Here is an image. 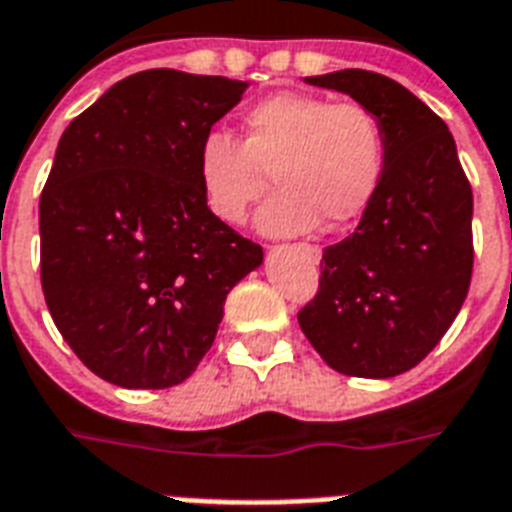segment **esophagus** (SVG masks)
Returning <instances> with one entry per match:
<instances>
[{"instance_id":"obj_1","label":"esophagus","mask_w":512,"mask_h":512,"mask_svg":"<svg viewBox=\"0 0 512 512\" xmlns=\"http://www.w3.org/2000/svg\"><path fill=\"white\" fill-rule=\"evenodd\" d=\"M303 252L308 255V260H311V263H319L321 260V249L313 247V244H303Z\"/></svg>"}]
</instances>
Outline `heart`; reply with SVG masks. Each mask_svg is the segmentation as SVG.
Listing matches in <instances>:
<instances>
[{
  "label": "heart",
  "mask_w": 512,
  "mask_h": 512,
  "mask_svg": "<svg viewBox=\"0 0 512 512\" xmlns=\"http://www.w3.org/2000/svg\"><path fill=\"white\" fill-rule=\"evenodd\" d=\"M257 212L265 236H295L324 220L337 228L356 220L385 172V127L372 108L335 103L305 92H279L244 116V140L215 130L201 140L196 180L217 220L241 223L268 188Z\"/></svg>",
  "instance_id": "heart-1"
}]
</instances>
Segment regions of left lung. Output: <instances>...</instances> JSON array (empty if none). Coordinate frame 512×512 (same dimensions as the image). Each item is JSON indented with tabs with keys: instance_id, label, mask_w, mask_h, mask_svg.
<instances>
[{
	"instance_id": "obj_1",
	"label": "left lung",
	"mask_w": 512,
	"mask_h": 512,
	"mask_svg": "<svg viewBox=\"0 0 512 512\" xmlns=\"http://www.w3.org/2000/svg\"><path fill=\"white\" fill-rule=\"evenodd\" d=\"M305 82L372 108L385 172L356 231L324 249L300 329L335 372L385 380L417 366L457 319L473 276V191L449 127L388 76L345 68Z\"/></svg>"
}]
</instances>
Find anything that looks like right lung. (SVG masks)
<instances>
[{
    "label": "right lung",
    "instance_id": "obj_1",
    "mask_svg": "<svg viewBox=\"0 0 512 512\" xmlns=\"http://www.w3.org/2000/svg\"><path fill=\"white\" fill-rule=\"evenodd\" d=\"M247 82L132 74L68 124L39 199L42 289L82 364L119 388L188 380L263 247L217 220L196 154Z\"/></svg>",
    "mask_w": 512,
    "mask_h": 512
}]
</instances>
